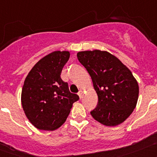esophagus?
Masks as SVG:
<instances>
[{
	"label": "esophagus",
	"instance_id": "34e87169",
	"mask_svg": "<svg viewBox=\"0 0 157 157\" xmlns=\"http://www.w3.org/2000/svg\"><path fill=\"white\" fill-rule=\"evenodd\" d=\"M82 94H83V92L82 90H79L78 91V95L79 96L80 98H82Z\"/></svg>",
	"mask_w": 157,
	"mask_h": 157
}]
</instances>
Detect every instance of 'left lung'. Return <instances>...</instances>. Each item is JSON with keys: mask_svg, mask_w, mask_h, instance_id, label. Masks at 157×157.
<instances>
[{"mask_svg": "<svg viewBox=\"0 0 157 157\" xmlns=\"http://www.w3.org/2000/svg\"><path fill=\"white\" fill-rule=\"evenodd\" d=\"M77 57L90 75L98 97L91 116L109 127L125 121L135 109L139 94L131 71L105 51H83L78 52Z\"/></svg>", "mask_w": 157, "mask_h": 157, "instance_id": "left-lung-1", "label": "left lung"}]
</instances>
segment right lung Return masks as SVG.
Listing matches in <instances>:
<instances>
[{"mask_svg":"<svg viewBox=\"0 0 157 157\" xmlns=\"http://www.w3.org/2000/svg\"><path fill=\"white\" fill-rule=\"evenodd\" d=\"M70 57L67 51H55L37 62L24 81L21 101L27 119L39 130H53L66 121L78 96L69 91L60 78Z\"/></svg>","mask_w":157,"mask_h":157,"instance_id":"add662e5","label":"right lung"}]
</instances>
